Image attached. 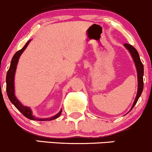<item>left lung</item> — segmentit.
I'll return each instance as SVG.
<instances>
[{
    "mask_svg": "<svg viewBox=\"0 0 152 152\" xmlns=\"http://www.w3.org/2000/svg\"><path fill=\"white\" fill-rule=\"evenodd\" d=\"M124 46L126 47L127 50H129V53L132 55V58L135 64L136 68H137V78H138V90H137V94L136 96L135 100L132 105V107L131 110L134 108V106H135V104H137L138 99L140 97L141 94H142L143 91V88H144V81H143V76H144V66H143L142 61H141L140 58H139V53L137 52V49H136L134 47H133L132 45L128 44V43H124Z\"/></svg>",
    "mask_w": 152,
    "mask_h": 152,
    "instance_id": "1",
    "label": "left lung"
}]
</instances>
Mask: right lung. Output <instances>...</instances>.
Here are the masks:
<instances>
[{
    "label": "right lung",
    "instance_id": "add662e5",
    "mask_svg": "<svg viewBox=\"0 0 152 152\" xmlns=\"http://www.w3.org/2000/svg\"><path fill=\"white\" fill-rule=\"evenodd\" d=\"M31 40H29L26 45L24 46L20 50L17 51L16 53L14 54L13 57L12 58L11 62H10V66L9 69H8V72H7L6 75V92L7 95H8V99L11 102L12 104L15 106L18 111H20L22 113V114L26 118H29L31 120H35V121H50V120L56 119L61 114L62 109L55 116H52L50 118H40L34 116L32 114V111L29 107L23 106V104L18 101V99L15 97V88H14V77H15V70H16V66L18 64V59L20 58V55H21L23 52L25 50V49L27 48L28 45L31 42Z\"/></svg>",
    "mask_w": 152,
    "mask_h": 152
}]
</instances>
